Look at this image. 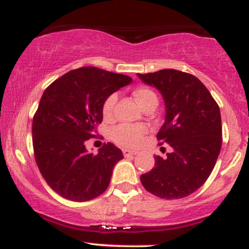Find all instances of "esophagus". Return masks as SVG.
<instances>
[{
    "label": "esophagus",
    "mask_w": 249,
    "mask_h": 249,
    "mask_svg": "<svg viewBox=\"0 0 249 249\" xmlns=\"http://www.w3.org/2000/svg\"><path fill=\"white\" fill-rule=\"evenodd\" d=\"M138 152L137 151H133V150H127V148H124L123 150V154H124L125 157H128V156H134V154H137Z\"/></svg>",
    "instance_id": "1"
}]
</instances>
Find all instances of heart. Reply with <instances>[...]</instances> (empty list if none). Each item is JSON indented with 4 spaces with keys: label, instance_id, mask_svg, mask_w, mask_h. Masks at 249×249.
I'll return each mask as SVG.
<instances>
[{
    "label": "heart",
    "instance_id": "b5f03b06",
    "mask_svg": "<svg viewBox=\"0 0 249 249\" xmlns=\"http://www.w3.org/2000/svg\"><path fill=\"white\" fill-rule=\"evenodd\" d=\"M133 96L136 98V101L138 102V104L141 105L142 108L145 105L150 104V103H157L158 104V97L156 93L153 92L151 89L148 88H137L133 90ZM117 102V95L108 96L105 99L104 104H103V116L104 118H110L112 116L113 107ZM147 132V128L144 125H127V124H122L119 126H117L115 130L111 133V137L115 141L117 144L122 145L125 147H136L138 146L142 142V137Z\"/></svg>",
    "mask_w": 249,
    "mask_h": 249
}]
</instances>
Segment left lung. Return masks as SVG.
<instances>
[{"mask_svg":"<svg viewBox=\"0 0 249 249\" xmlns=\"http://www.w3.org/2000/svg\"><path fill=\"white\" fill-rule=\"evenodd\" d=\"M137 76L162 96L165 122L157 138L172 147L166 159L154 157V167L142 174V184L159 198H185L202 186L215 166L222 142L220 108L190 73L164 69Z\"/></svg>","mask_w":249,"mask_h":249,"instance_id":"left-lung-1","label":"left lung"}]
</instances>
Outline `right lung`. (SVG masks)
<instances>
[{
	"mask_svg": "<svg viewBox=\"0 0 249 249\" xmlns=\"http://www.w3.org/2000/svg\"><path fill=\"white\" fill-rule=\"evenodd\" d=\"M131 83L128 76L84 67L43 92L33 121L34 152L43 178L63 198L88 201L107 188L123 152L107 142L95 154L85 142L97 133L105 99Z\"/></svg>",
	"mask_w": 249,
	"mask_h": 249,
	"instance_id": "right-lung-1",
	"label": "right lung"
}]
</instances>
